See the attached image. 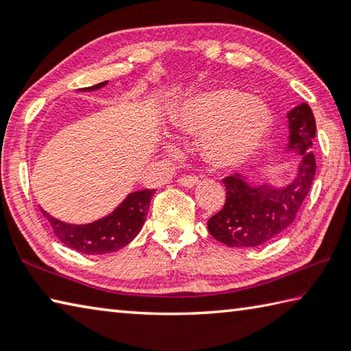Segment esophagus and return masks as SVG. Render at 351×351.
Here are the masks:
<instances>
[{
    "mask_svg": "<svg viewBox=\"0 0 351 351\" xmlns=\"http://www.w3.org/2000/svg\"><path fill=\"white\" fill-rule=\"evenodd\" d=\"M178 182H180V186H182V187H195L199 182V180L193 175H184L180 178V180H178Z\"/></svg>",
    "mask_w": 351,
    "mask_h": 351,
    "instance_id": "esophagus-1",
    "label": "esophagus"
}]
</instances>
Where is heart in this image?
Returning a JSON list of instances; mask_svg holds the SVG:
<instances>
[{"mask_svg":"<svg viewBox=\"0 0 351 351\" xmlns=\"http://www.w3.org/2000/svg\"><path fill=\"white\" fill-rule=\"evenodd\" d=\"M182 134L201 138L203 153L217 169L245 164L271 128L268 106L237 88H213L182 104L176 117Z\"/></svg>","mask_w":351,"mask_h":351,"instance_id":"b5f03b06","label":"heart"}]
</instances>
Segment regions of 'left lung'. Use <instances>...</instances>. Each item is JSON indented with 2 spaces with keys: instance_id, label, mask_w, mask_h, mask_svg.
Returning a JSON list of instances; mask_svg holds the SVG:
<instances>
[{
  "instance_id": "obj_1",
  "label": "left lung",
  "mask_w": 351,
  "mask_h": 351,
  "mask_svg": "<svg viewBox=\"0 0 351 351\" xmlns=\"http://www.w3.org/2000/svg\"><path fill=\"white\" fill-rule=\"evenodd\" d=\"M288 148L302 156L295 180L288 186L274 189L254 187L240 175L226 176V203L209 221L213 239L230 247H257L280 235L294 221L306 198L316 173L313 141L316 121L310 106L300 104L288 112Z\"/></svg>"
}]
</instances>
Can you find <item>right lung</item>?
Returning <instances> with one entry per match:
<instances>
[{
    "label": "right lung",
    "instance_id": "1",
    "mask_svg": "<svg viewBox=\"0 0 351 351\" xmlns=\"http://www.w3.org/2000/svg\"><path fill=\"white\" fill-rule=\"evenodd\" d=\"M105 83L106 82L83 88L82 91L99 90ZM154 192H156L154 189H144L130 193L108 217L83 226L63 223L45 210H41V213L49 221L56 237L63 245L88 255L110 254L127 246L139 234Z\"/></svg>",
    "mask_w": 351,
    "mask_h": 351
}]
</instances>
